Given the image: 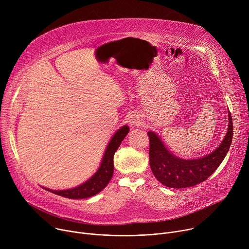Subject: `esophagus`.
<instances>
[{"label": "esophagus", "mask_w": 249, "mask_h": 249, "mask_svg": "<svg viewBox=\"0 0 249 249\" xmlns=\"http://www.w3.org/2000/svg\"><path fill=\"white\" fill-rule=\"evenodd\" d=\"M129 123L130 125L132 126H138L140 124V118L137 114H132L130 117H129Z\"/></svg>", "instance_id": "obj_1"}]
</instances>
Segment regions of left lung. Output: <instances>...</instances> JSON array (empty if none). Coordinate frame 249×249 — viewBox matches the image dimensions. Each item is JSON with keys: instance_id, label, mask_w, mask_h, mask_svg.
I'll return each mask as SVG.
<instances>
[{"instance_id": "obj_1", "label": "left lung", "mask_w": 249, "mask_h": 249, "mask_svg": "<svg viewBox=\"0 0 249 249\" xmlns=\"http://www.w3.org/2000/svg\"><path fill=\"white\" fill-rule=\"evenodd\" d=\"M150 139V165L156 178L170 188H186L205 181L214 173L227 156L232 140V119L229 111V127L221 145L206 157L183 160L172 155L159 136L148 132Z\"/></svg>"}]
</instances>
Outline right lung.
<instances>
[{
    "label": "right lung",
    "instance_id": "right-lung-1",
    "mask_svg": "<svg viewBox=\"0 0 249 249\" xmlns=\"http://www.w3.org/2000/svg\"><path fill=\"white\" fill-rule=\"evenodd\" d=\"M129 133V127L127 125L121 127L111 138L109 144L105 150L103 159L101 160L100 166L97 171L90 177L85 183L68 190H51L45 188L46 190L57 194L62 197L70 199H85L95 194L99 193L102 189L106 187L110 181L113 175L114 165H113V157L116 150L119 148L121 142Z\"/></svg>",
    "mask_w": 249,
    "mask_h": 249
}]
</instances>
